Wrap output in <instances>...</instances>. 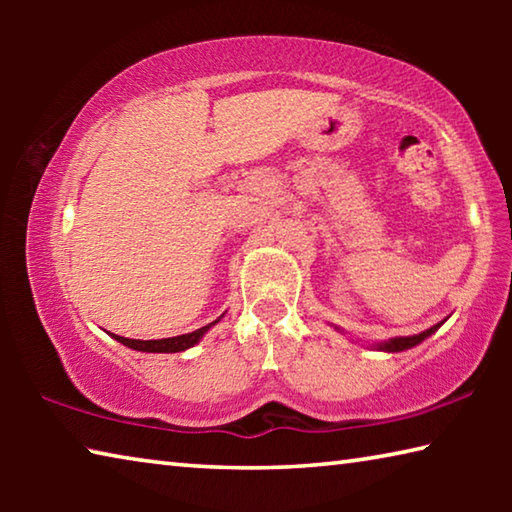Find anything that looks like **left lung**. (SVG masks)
I'll list each match as a JSON object with an SVG mask.
<instances>
[{"mask_svg": "<svg viewBox=\"0 0 512 512\" xmlns=\"http://www.w3.org/2000/svg\"><path fill=\"white\" fill-rule=\"evenodd\" d=\"M440 325H443V323H438V325H433V327H429V329H424L422 334L400 336V339H391L388 343H379V350H386V352H402V350H409V348H413V345L422 343L424 339H427V336H431L433 332H436V329H438Z\"/></svg>", "mask_w": 512, "mask_h": 512, "instance_id": "left-lung-1", "label": "left lung"}]
</instances>
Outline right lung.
Segmentation results:
<instances>
[{"mask_svg":"<svg viewBox=\"0 0 512 512\" xmlns=\"http://www.w3.org/2000/svg\"><path fill=\"white\" fill-rule=\"evenodd\" d=\"M216 323V320H214ZM214 323L205 325L201 329H196V332H189V334H180V336H171V339H158V341H137V339H124V336H117L112 334L119 343L128 345V348L133 350H140V352H183L187 348H192L198 341H201V336L210 329Z\"/></svg>","mask_w":512,"mask_h":512,"instance_id":"add662e5","label":"right lung"}]
</instances>
